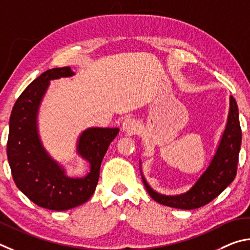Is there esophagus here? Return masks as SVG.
<instances>
[{
	"mask_svg": "<svg viewBox=\"0 0 250 250\" xmlns=\"http://www.w3.org/2000/svg\"><path fill=\"white\" fill-rule=\"evenodd\" d=\"M122 129L124 130L125 133H127L128 135H133L137 129L136 121H135L134 118H130V117L125 118L124 122H123V124H122Z\"/></svg>",
	"mask_w": 250,
	"mask_h": 250,
	"instance_id": "esophagus-1",
	"label": "esophagus"
}]
</instances>
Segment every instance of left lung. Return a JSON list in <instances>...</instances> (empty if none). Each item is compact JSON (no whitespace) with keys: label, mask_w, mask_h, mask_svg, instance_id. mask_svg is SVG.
<instances>
[{"label":"left lung","mask_w":250,"mask_h":250,"mask_svg":"<svg viewBox=\"0 0 250 250\" xmlns=\"http://www.w3.org/2000/svg\"><path fill=\"white\" fill-rule=\"evenodd\" d=\"M242 144L238 107L235 99L230 96L229 113L226 128L223 133L220 145L208 168L200 177L195 185L186 193L180 195H164L155 192L143 177L148 193L156 202L170 208L181 209L199 208L220 195L237 173L238 155Z\"/></svg>","instance_id":"8db88e82"}]
</instances>
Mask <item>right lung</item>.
<instances>
[{"instance_id": "right-lung-1", "label": "right lung", "mask_w": 250, "mask_h": 250, "mask_svg": "<svg viewBox=\"0 0 250 250\" xmlns=\"http://www.w3.org/2000/svg\"><path fill=\"white\" fill-rule=\"evenodd\" d=\"M70 67L49 69L30 83L13 106L7 139V159L17 188L38 207L67 211L89 200L100 177L101 163L118 128H87L77 151L89 161L84 178H69L42 147L37 132V113L50 80L71 77Z\"/></svg>"}]
</instances>
